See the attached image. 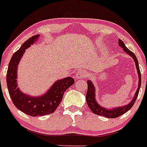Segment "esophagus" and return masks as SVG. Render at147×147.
<instances>
[{
	"label": "esophagus",
	"mask_w": 147,
	"mask_h": 147,
	"mask_svg": "<svg viewBox=\"0 0 147 147\" xmlns=\"http://www.w3.org/2000/svg\"><path fill=\"white\" fill-rule=\"evenodd\" d=\"M86 76H87V71H84V70H81V71H78L77 72H76V79H84V78H85Z\"/></svg>",
	"instance_id": "1"
}]
</instances>
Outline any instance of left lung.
Masks as SVG:
<instances>
[{"mask_svg":"<svg viewBox=\"0 0 147 147\" xmlns=\"http://www.w3.org/2000/svg\"><path fill=\"white\" fill-rule=\"evenodd\" d=\"M119 45L122 48H123L124 51L126 52V53L128 54L129 55H130L133 58V60H135L136 65V68L138 70V87L137 89V91L135 94V96L133 98V99L132 100V101L129 103L128 105L125 106H122V107H119L116 108V109H113L111 110H108L104 109V108L101 107L100 105H98L97 103V102L95 101V87H94L92 83L90 82V81H87V95H86V100H87V105H88L89 108H90L91 111L95 114H98V115L100 116H103V117H106L107 118H117L119 116L122 115L123 114L127 112V111L130 109L132 108V106H133V104L135 103L136 100V98L138 97V92H139L140 87H141V72H140L139 66H138V62L137 60L136 55H134L133 52H131L130 50H129L127 47H125V44H124L123 41L122 40L119 39Z\"/></svg>","mask_w":147,"mask_h":147,"instance_id":"1","label":"left lung"}]
</instances>
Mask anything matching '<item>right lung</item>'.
<instances>
[{
	"mask_svg": "<svg viewBox=\"0 0 147 147\" xmlns=\"http://www.w3.org/2000/svg\"><path fill=\"white\" fill-rule=\"evenodd\" d=\"M38 36L39 35H36L30 37L14 52L9 63L6 74L8 90L12 102L19 110L32 117L52 114L58 107L65 90L74 84L73 78H65L56 82L45 95L38 98H32L20 92L17 85V65L25 49L33 44Z\"/></svg>",
	"mask_w": 147,
	"mask_h": 147,
	"instance_id": "right-lung-1",
	"label": "right lung"
}]
</instances>
